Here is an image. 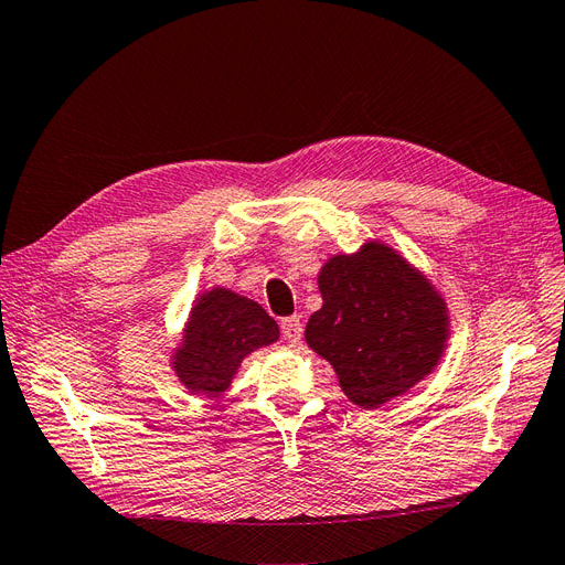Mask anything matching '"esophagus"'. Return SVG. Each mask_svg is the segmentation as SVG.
Segmentation results:
<instances>
[{
	"label": "esophagus",
	"mask_w": 565,
	"mask_h": 565,
	"mask_svg": "<svg viewBox=\"0 0 565 565\" xmlns=\"http://www.w3.org/2000/svg\"><path fill=\"white\" fill-rule=\"evenodd\" d=\"M280 330H282V337L289 341V344H297V341L301 339V332H303V328H301V320H299V316H292V318H285L282 322H280Z\"/></svg>",
	"instance_id": "esophagus-1"
}]
</instances>
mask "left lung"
<instances>
[{
  "mask_svg": "<svg viewBox=\"0 0 565 565\" xmlns=\"http://www.w3.org/2000/svg\"><path fill=\"white\" fill-rule=\"evenodd\" d=\"M322 309L306 344L328 361L361 407L403 396L438 365L450 337L448 306L422 270L377 241L320 268Z\"/></svg>",
  "mask_w": 565,
  "mask_h": 565,
  "instance_id": "1",
  "label": "left lung"
}]
</instances>
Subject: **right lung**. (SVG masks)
Here are the masks:
<instances>
[{"mask_svg":"<svg viewBox=\"0 0 565 565\" xmlns=\"http://www.w3.org/2000/svg\"><path fill=\"white\" fill-rule=\"evenodd\" d=\"M280 330L259 303L214 287L198 297L172 355L179 382L191 393H224L245 358L278 341Z\"/></svg>","mask_w":565,"mask_h":565,"instance_id":"1","label":"right lung"}]
</instances>
